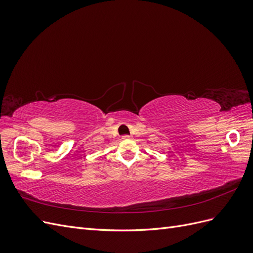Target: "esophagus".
Listing matches in <instances>:
<instances>
[{
	"mask_svg": "<svg viewBox=\"0 0 253 253\" xmlns=\"http://www.w3.org/2000/svg\"><path fill=\"white\" fill-rule=\"evenodd\" d=\"M129 138H131V136H129V135H124V136H122V139H129Z\"/></svg>",
	"mask_w": 253,
	"mask_h": 253,
	"instance_id": "1",
	"label": "esophagus"
}]
</instances>
